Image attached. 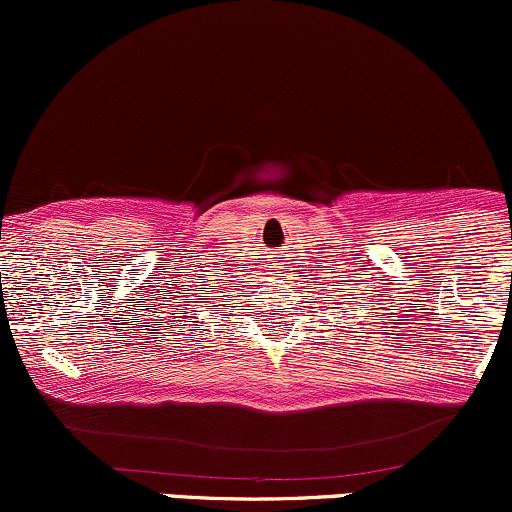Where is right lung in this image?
Segmentation results:
<instances>
[{
  "instance_id": "1",
  "label": "right lung",
  "mask_w": 512,
  "mask_h": 512,
  "mask_svg": "<svg viewBox=\"0 0 512 512\" xmlns=\"http://www.w3.org/2000/svg\"><path fill=\"white\" fill-rule=\"evenodd\" d=\"M223 305H226V308H236V305H231V298H223ZM195 303H209V298H199V301H195ZM204 308H214V305H204ZM195 313H199V310H195Z\"/></svg>"
}]
</instances>
